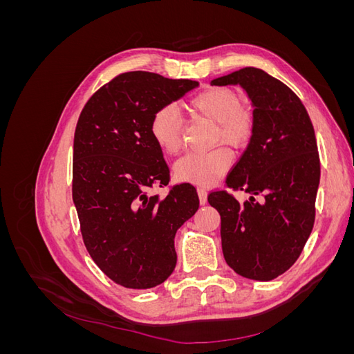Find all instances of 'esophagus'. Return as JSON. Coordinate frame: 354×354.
<instances>
[{
	"label": "esophagus",
	"mask_w": 354,
	"mask_h": 354,
	"mask_svg": "<svg viewBox=\"0 0 354 354\" xmlns=\"http://www.w3.org/2000/svg\"><path fill=\"white\" fill-rule=\"evenodd\" d=\"M198 196H199L201 205H205V203H207V189L203 186H198Z\"/></svg>",
	"instance_id": "obj_1"
}]
</instances>
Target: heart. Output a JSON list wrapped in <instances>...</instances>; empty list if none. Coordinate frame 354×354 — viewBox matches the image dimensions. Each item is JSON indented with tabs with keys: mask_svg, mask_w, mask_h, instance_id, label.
Masks as SVG:
<instances>
[{
	"mask_svg": "<svg viewBox=\"0 0 354 354\" xmlns=\"http://www.w3.org/2000/svg\"><path fill=\"white\" fill-rule=\"evenodd\" d=\"M190 108L217 124L216 137L233 147L248 145L254 134L252 115L241 108L239 95L227 88L214 87L192 99ZM181 116L176 104H164L151 120V134L155 143L167 153H176L181 145ZM232 153L218 146L208 152H189L174 165L178 180L196 185H214L226 174Z\"/></svg>",
	"mask_w": 354,
	"mask_h": 354,
	"instance_id": "obj_1",
	"label": "heart"
}]
</instances>
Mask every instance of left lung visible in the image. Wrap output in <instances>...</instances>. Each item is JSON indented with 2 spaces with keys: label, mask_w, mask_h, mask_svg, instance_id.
<instances>
[{
  "label": "left lung",
  "mask_w": 354,
  "mask_h": 354,
  "mask_svg": "<svg viewBox=\"0 0 354 354\" xmlns=\"http://www.w3.org/2000/svg\"><path fill=\"white\" fill-rule=\"evenodd\" d=\"M241 85L252 103L254 134L226 178L243 190V203L226 190L208 195L221 217L224 260L238 274L272 281L301 254L315 224L320 160L312 121L298 95L257 68L211 81Z\"/></svg>",
  "instance_id": "obj_1"
}]
</instances>
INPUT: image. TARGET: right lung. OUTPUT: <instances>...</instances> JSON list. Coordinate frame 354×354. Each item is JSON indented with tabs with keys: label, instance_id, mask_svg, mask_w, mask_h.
<instances>
[{
	"label": "right lung",
	"instance_id": "obj_1",
	"mask_svg": "<svg viewBox=\"0 0 354 354\" xmlns=\"http://www.w3.org/2000/svg\"><path fill=\"white\" fill-rule=\"evenodd\" d=\"M198 81L152 72H125L85 103L73 137L72 198L82 239L100 270L115 283L153 288L173 273L176 232L199 208L196 189L176 185L165 196L153 185L169 169L151 134L160 106L196 88Z\"/></svg>",
	"mask_w": 354,
	"mask_h": 354
}]
</instances>
